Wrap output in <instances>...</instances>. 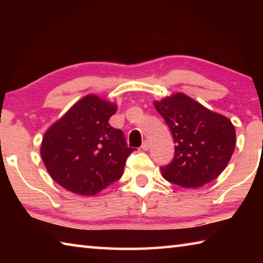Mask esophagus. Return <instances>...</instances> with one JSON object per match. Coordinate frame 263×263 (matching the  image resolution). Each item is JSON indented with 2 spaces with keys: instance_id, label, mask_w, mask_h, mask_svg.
<instances>
[{
  "instance_id": "34e87169",
  "label": "esophagus",
  "mask_w": 263,
  "mask_h": 263,
  "mask_svg": "<svg viewBox=\"0 0 263 263\" xmlns=\"http://www.w3.org/2000/svg\"><path fill=\"white\" fill-rule=\"evenodd\" d=\"M148 148H149V142H148V140H144V142H142V145H141V149L147 151Z\"/></svg>"
}]
</instances>
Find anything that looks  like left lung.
I'll return each mask as SVG.
<instances>
[{
	"label": "left lung",
	"mask_w": 263,
	"mask_h": 263,
	"mask_svg": "<svg viewBox=\"0 0 263 263\" xmlns=\"http://www.w3.org/2000/svg\"><path fill=\"white\" fill-rule=\"evenodd\" d=\"M154 106L176 144L174 159L161 167L164 179L183 188H198L217 179L235 146L230 119L181 92L155 102Z\"/></svg>",
	"instance_id": "8db88e82"
}]
</instances>
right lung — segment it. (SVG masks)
<instances>
[{
  "label": "right lung",
  "instance_id": "1",
  "mask_svg": "<svg viewBox=\"0 0 263 263\" xmlns=\"http://www.w3.org/2000/svg\"><path fill=\"white\" fill-rule=\"evenodd\" d=\"M116 105L88 95L53 124L41 154L52 179L65 189L92 196L121 179L133 152L124 133L109 124Z\"/></svg>",
  "mask_w": 263,
  "mask_h": 263
}]
</instances>
